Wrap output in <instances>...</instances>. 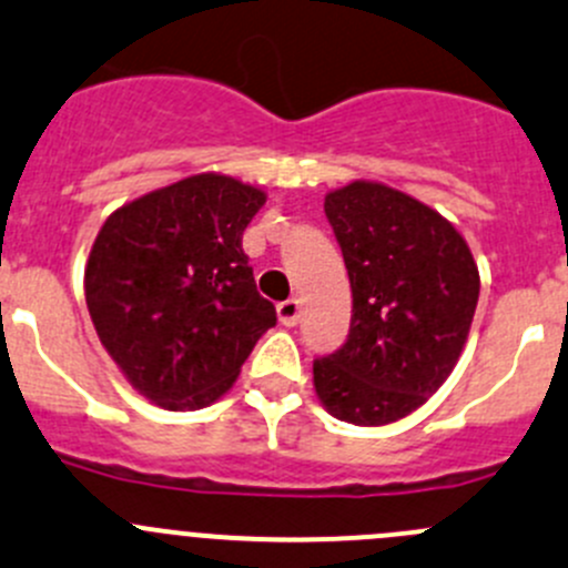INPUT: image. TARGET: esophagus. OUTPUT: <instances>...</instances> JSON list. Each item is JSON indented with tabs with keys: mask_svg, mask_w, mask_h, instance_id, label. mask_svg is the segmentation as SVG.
I'll return each instance as SVG.
<instances>
[{
	"mask_svg": "<svg viewBox=\"0 0 568 568\" xmlns=\"http://www.w3.org/2000/svg\"><path fill=\"white\" fill-rule=\"evenodd\" d=\"M277 316H280V324H285V327H294V324H300V316H302L300 300L280 302V305H277Z\"/></svg>",
	"mask_w": 568,
	"mask_h": 568,
	"instance_id": "obj_1",
	"label": "esophagus"
}]
</instances>
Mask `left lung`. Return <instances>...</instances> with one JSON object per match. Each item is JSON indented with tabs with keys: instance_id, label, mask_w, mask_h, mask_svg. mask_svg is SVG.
Here are the masks:
<instances>
[{
	"instance_id": "left-lung-1",
	"label": "left lung",
	"mask_w": 568,
	"mask_h": 568,
	"mask_svg": "<svg viewBox=\"0 0 568 568\" xmlns=\"http://www.w3.org/2000/svg\"><path fill=\"white\" fill-rule=\"evenodd\" d=\"M352 285L349 338L313 361L329 416L399 422L453 374L475 318L480 272L453 222L410 194L352 180L324 196Z\"/></svg>"
}]
</instances>
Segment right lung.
<instances>
[{
  "label": "right lung",
  "mask_w": 568,
  "mask_h": 568,
  "mask_svg": "<svg viewBox=\"0 0 568 568\" xmlns=\"http://www.w3.org/2000/svg\"><path fill=\"white\" fill-rule=\"evenodd\" d=\"M266 191L202 172L104 219L85 263V302L126 383L166 410H196L233 388L277 324L257 294L241 235Z\"/></svg>",
  "instance_id": "right-lung-1"
}]
</instances>
